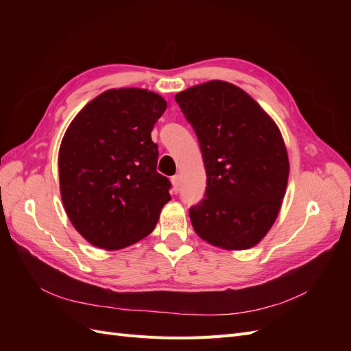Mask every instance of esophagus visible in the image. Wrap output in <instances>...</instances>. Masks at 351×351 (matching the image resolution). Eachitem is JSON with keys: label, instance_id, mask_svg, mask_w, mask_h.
Wrapping results in <instances>:
<instances>
[{"label": "esophagus", "instance_id": "1", "mask_svg": "<svg viewBox=\"0 0 351 351\" xmlns=\"http://www.w3.org/2000/svg\"><path fill=\"white\" fill-rule=\"evenodd\" d=\"M171 184H173L174 192H178L180 186H182V177H180V176H174V177L171 178Z\"/></svg>", "mask_w": 351, "mask_h": 351}]
</instances>
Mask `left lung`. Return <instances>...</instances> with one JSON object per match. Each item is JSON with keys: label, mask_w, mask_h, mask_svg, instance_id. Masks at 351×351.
Returning <instances> with one entry per match:
<instances>
[{"label": "left lung", "mask_w": 351, "mask_h": 351, "mask_svg": "<svg viewBox=\"0 0 351 351\" xmlns=\"http://www.w3.org/2000/svg\"><path fill=\"white\" fill-rule=\"evenodd\" d=\"M199 139L205 197L189 210L196 234L226 250L267 236L282 205L290 164L278 125L249 93L209 80L176 95Z\"/></svg>", "instance_id": "1"}]
</instances>
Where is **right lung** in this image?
Returning <instances> with one entry per match:
<instances>
[{"mask_svg": "<svg viewBox=\"0 0 351 351\" xmlns=\"http://www.w3.org/2000/svg\"><path fill=\"white\" fill-rule=\"evenodd\" d=\"M167 101L141 88L108 89L74 117L58 151L66 214L92 246L119 250L149 236L169 196L151 132Z\"/></svg>", "mask_w": 351, "mask_h": 351, "instance_id": "right-lung-1", "label": "right lung"}]
</instances>
